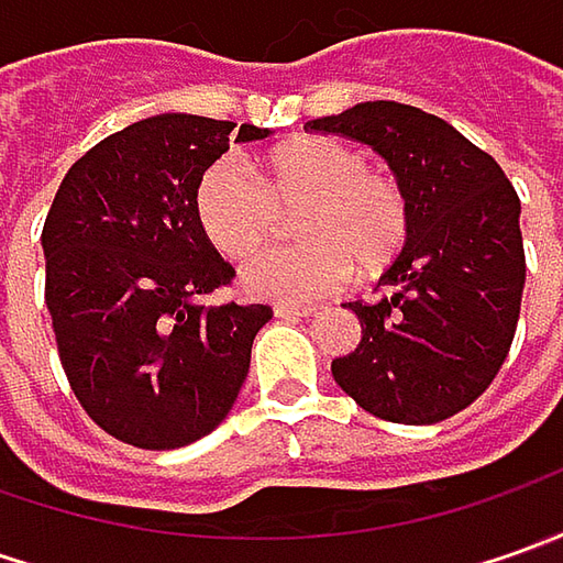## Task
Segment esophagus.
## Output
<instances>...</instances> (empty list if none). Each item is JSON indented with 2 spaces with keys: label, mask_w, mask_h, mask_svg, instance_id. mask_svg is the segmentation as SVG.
Wrapping results in <instances>:
<instances>
[{
  "label": "esophagus",
  "mask_w": 563,
  "mask_h": 563,
  "mask_svg": "<svg viewBox=\"0 0 563 563\" xmlns=\"http://www.w3.org/2000/svg\"><path fill=\"white\" fill-rule=\"evenodd\" d=\"M275 316L278 319H307V316H313L310 307H275Z\"/></svg>",
  "instance_id": "34e87169"
}]
</instances>
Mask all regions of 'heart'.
I'll return each instance as SVG.
<instances>
[{
	"label": "heart",
	"mask_w": 563,
	"mask_h": 563,
	"mask_svg": "<svg viewBox=\"0 0 563 563\" xmlns=\"http://www.w3.org/2000/svg\"><path fill=\"white\" fill-rule=\"evenodd\" d=\"M300 247L269 250L241 272V288L272 303H313L341 291L354 266L385 272L410 241L407 190L369 172V159L332 137L278 146L263 163V181L238 159H219L197 185V219L206 238L231 260H247L297 212Z\"/></svg>",
	"instance_id": "heart-1"
}]
</instances>
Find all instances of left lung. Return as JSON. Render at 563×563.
Here are the masks:
<instances>
[{
    "mask_svg": "<svg viewBox=\"0 0 563 563\" xmlns=\"http://www.w3.org/2000/svg\"><path fill=\"white\" fill-rule=\"evenodd\" d=\"M307 131L373 146L410 200V241L376 303L354 300L357 351L332 360L363 410L426 426L470 407L498 376L520 319L527 256L520 197L488 153L404 102H360Z\"/></svg>",
    "mask_w": 563,
    "mask_h": 563,
    "instance_id": "8db88e82",
    "label": "left lung"
}]
</instances>
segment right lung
<instances>
[{"instance_id": "add662e5", "label": "right lung", "mask_w": 563, "mask_h": 563, "mask_svg": "<svg viewBox=\"0 0 563 563\" xmlns=\"http://www.w3.org/2000/svg\"><path fill=\"white\" fill-rule=\"evenodd\" d=\"M269 128L165 112L99 141L62 178L46 225V307L87 417L119 442L168 451L234 407L263 303H203L234 269L197 219V185L228 143Z\"/></svg>"}]
</instances>
